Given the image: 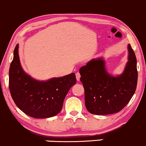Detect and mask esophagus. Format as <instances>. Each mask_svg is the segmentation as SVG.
I'll list each match as a JSON object with an SVG mask.
<instances>
[{"mask_svg":"<svg viewBox=\"0 0 146 146\" xmlns=\"http://www.w3.org/2000/svg\"><path fill=\"white\" fill-rule=\"evenodd\" d=\"M76 80H77L78 81H80V78H81V75H80L79 72H77L76 74Z\"/></svg>","mask_w":146,"mask_h":146,"instance_id":"esophagus-1","label":"esophagus"}]
</instances>
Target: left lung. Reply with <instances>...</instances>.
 I'll return each instance as SVG.
<instances>
[{"label": "left lung", "mask_w": 146, "mask_h": 146, "mask_svg": "<svg viewBox=\"0 0 146 146\" xmlns=\"http://www.w3.org/2000/svg\"><path fill=\"white\" fill-rule=\"evenodd\" d=\"M127 51V62L119 75L113 76L107 71L102 57L93 58L79 69L85 104L91 114L106 115L119 112L135 94L138 79L137 58L130 44Z\"/></svg>", "instance_id": "obj_1"}]
</instances>
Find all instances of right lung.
Listing matches in <instances>:
<instances>
[{
  "label": "right lung",
  "mask_w": 146,
  "mask_h": 146,
  "mask_svg": "<svg viewBox=\"0 0 146 146\" xmlns=\"http://www.w3.org/2000/svg\"><path fill=\"white\" fill-rule=\"evenodd\" d=\"M76 83L74 73L47 81L32 78L21 66L16 45L9 68V88L14 103L25 114L36 119L54 117L60 112L68 91Z\"/></svg>",
  "instance_id": "obj_1"
}]
</instances>
